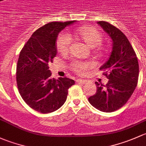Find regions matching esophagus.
Segmentation results:
<instances>
[{"mask_svg":"<svg viewBox=\"0 0 146 146\" xmlns=\"http://www.w3.org/2000/svg\"><path fill=\"white\" fill-rule=\"evenodd\" d=\"M76 83L78 84H86L87 80H84V79H77L76 80Z\"/></svg>","mask_w":146,"mask_h":146,"instance_id":"obj_1","label":"esophagus"}]
</instances>
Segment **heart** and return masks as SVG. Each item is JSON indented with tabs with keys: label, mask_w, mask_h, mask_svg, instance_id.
<instances>
[{
	"label": "heart",
	"mask_w": 146,
	"mask_h": 146,
	"mask_svg": "<svg viewBox=\"0 0 146 146\" xmlns=\"http://www.w3.org/2000/svg\"><path fill=\"white\" fill-rule=\"evenodd\" d=\"M76 33L84 43L91 48H95L99 46L103 40V35L96 29L89 26L80 27L76 30ZM72 38L70 34L62 32L58 36L56 42L57 50L62 55H65L70 50ZM93 62H81L76 61L71 64V68L74 72L79 75H84L87 70L94 66Z\"/></svg>",
	"instance_id": "1"
}]
</instances>
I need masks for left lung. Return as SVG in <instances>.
<instances>
[{
	"label": "left lung",
	"mask_w": 146,
	"mask_h": 146,
	"mask_svg": "<svg viewBox=\"0 0 146 146\" xmlns=\"http://www.w3.org/2000/svg\"><path fill=\"white\" fill-rule=\"evenodd\" d=\"M112 41V52L100 70L109 79L106 86L96 82L97 91L88 101L98 110L112 112L127 103L138 83L139 67L136 52L125 35L107 22H98Z\"/></svg>",
	"instance_id": "left-lung-1"
}]
</instances>
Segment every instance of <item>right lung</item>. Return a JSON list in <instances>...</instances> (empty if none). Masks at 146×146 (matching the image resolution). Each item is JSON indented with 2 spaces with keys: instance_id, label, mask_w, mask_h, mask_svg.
<instances>
[{
  "instance_id": "right-lung-1",
  "label": "right lung",
  "mask_w": 146,
  "mask_h": 146,
  "mask_svg": "<svg viewBox=\"0 0 146 146\" xmlns=\"http://www.w3.org/2000/svg\"><path fill=\"white\" fill-rule=\"evenodd\" d=\"M74 22L43 25L34 32L19 53L16 71L18 91L25 103L37 112L46 114L59 109L75 83L67 77L52 79L48 67L57 55L58 34Z\"/></svg>"
}]
</instances>
